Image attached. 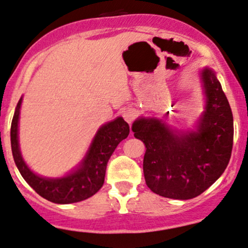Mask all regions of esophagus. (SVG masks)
Here are the masks:
<instances>
[{
    "instance_id": "34e87169",
    "label": "esophagus",
    "mask_w": 248,
    "mask_h": 248,
    "mask_svg": "<svg viewBox=\"0 0 248 248\" xmlns=\"http://www.w3.org/2000/svg\"><path fill=\"white\" fill-rule=\"evenodd\" d=\"M122 116H123V118L127 123L131 124L136 119V117H137V111L134 108H126L122 111Z\"/></svg>"
}]
</instances>
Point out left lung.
<instances>
[{"instance_id": "1", "label": "left lung", "mask_w": 248, "mask_h": 248, "mask_svg": "<svg viewBox=\"0 0 248 248\" xmlns=\"http://www.w3.org/2000/svg\"><path fill=\"white\" fill-rule=\"evenodd\" d=\"M200 76L206 108L195 131L177 132L156 118H140L132 124L135 137L146 148V186L164 198H196L222 175L230 162L234 135L230 103L214 72L204 68Z\"/></svg>"}]
</instances>
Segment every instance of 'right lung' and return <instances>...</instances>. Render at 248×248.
Here are the masks:
<instances>
[{
  "label": "right lung",
  "instance_id": "1",
  "mask_svg": "<svg viewBox=\"0 0 248 248\" xmlns=\"http://www.w3.org/2000/svg\"><path fill=\"white\" fill-rule=\"evenodd\" d=\"M22 98L18 100L10 127L12 153L18 171L40 196L50 202L60 204L74 203L94 195L104 185L108 162L117 145L127 137L129 124L122 117L104 124L93 138L86 156L78 169L67 176L59 178L41 177L34 174L23 161L18 146V117Z\"/></svg>",
  "mask_w": 248,
  "mask_h": 248
}]
</instances>
